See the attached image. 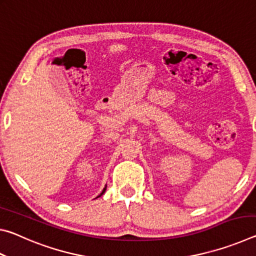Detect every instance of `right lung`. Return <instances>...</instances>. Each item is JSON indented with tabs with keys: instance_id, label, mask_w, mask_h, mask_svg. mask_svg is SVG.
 Instances as JSON below:
<instances>
[{
	"instance_id": "1",
	"label": "right lung",
	"mask_w": 256,
	"mask_h": 256,
	"mask_svg": "<svg viewBox=\"0 0 256 256\" xmlns=\"http://www.w3.org/2000/svg\"><path fill=\"white\" fill-rule=\"evenodd\" d=\"M105 190H106V188H104V190H102V193H100V196H102V194H104V193H105ZM97 198H98V196H97Z\"/></svg>"
}]
</instances>
